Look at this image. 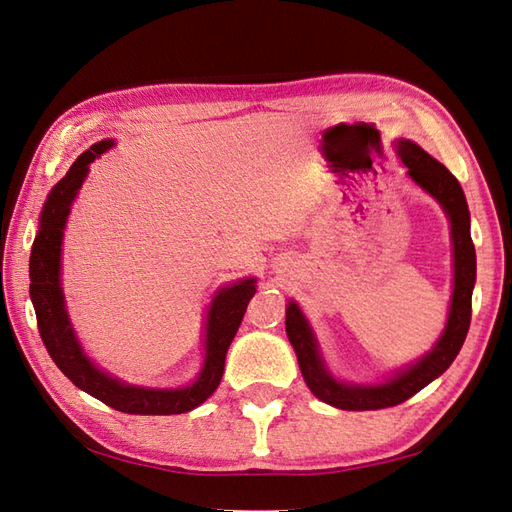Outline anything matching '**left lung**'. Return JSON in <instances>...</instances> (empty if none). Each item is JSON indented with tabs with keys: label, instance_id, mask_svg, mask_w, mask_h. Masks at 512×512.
<instances>
[{
	"label": "left lung",
	"instance_id": "8db88e82",
	"mask_svg": "<svg viewBox=\"0 0 512 512\" xmlns=\"http://www.w3.org/2000/svg\"><path fill=\"white\" fill-rule=\"evenodd\" d=\"M396 153L406 166V175L411 177L415 186L428 192L441 205L450 220L454 281L448 322H445V329L437 344L422 359L396 370L383 383L359 385L339 381L333 376L322 357L318 337L313 333L307 316L296 305V300H290L285 309V331L298 357L305 383L318 400L344 411L387 409V406H396L415 396L417 391H422L450 368L465 342L471 322V292H474L476 285V248L471 242L469 207L461 183L456 181L448 168L413 140L398 138Z\"/></svg>",
	"mask_w": 512,
	"mask_h": 512
}]
</instances>
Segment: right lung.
Wrapping results in <instances>:
<instances>
[{
	"instance_id": "obj_1",
	"label": "right lung",
	"mask_w": 512,
	"mask_h": 512,
	"mask_svg": "<svg viewBox=\"0 0 512 512\" xmlns=\"http://www.w3.org/2000/svg\"><path fill=\"white\" fill-rule=\"evenodd\" d=\"M114 140L95 142L84 151L69 173L64 175L51 192L41 212L38 233L32 244L30 255V296L36 311L38 333L49 357L60 368L69 381L80 387L90 396L101 400L112 409L131 415H177L188 413L203 404L216 387L220 385L222 372H225L227 350L240 329L248 300L257 292V279L246 277L231 285L220 287L205 313L203 324V365L199 376L190 385L175 389H155L129 385L112 376L110 372L97 368L90 359L80 339H77L73 324L64 303L60 268H62V240L71 205L77 199L82 183L90 170V162H95L108 149L114 147Z\"/></svg>"
}]
</instances>
